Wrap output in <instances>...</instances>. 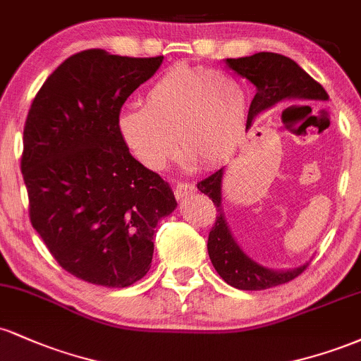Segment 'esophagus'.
Instances as JSON below:
<instances>
[{
	"mask_svg": "<svg viewBox=\"0 0 361 361\" xmlns=\"http://www.w3.org/2000/svg\"><path fill=\"white\" fill-rule=\"evenodd\" d=\"M195 190H197V186L193 183H176L175 185V197L178 200H183V198L188 197V195L195 193Z\"/></svg>",
	"mask_w": 361,
	"mask_h": 361,
	"instance_id": "34e87169",
	"label": "esophagus"
}]
</instances>
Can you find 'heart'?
Masks as SVG:
<instances>
[{"label": "heart", "mask_w": 361, "mask_h": 361, "mask_svg": "<svg viewBox=\"0 0 361 361\" xmlns=\"http://www.w3.org/2000/svg\"><path fill=\"white\" fill-rule=\"evenodd\" d=\"M247 102L239 81L222 71L175 66L146 90L142 109H127L118 132L128 151L149 169L175 154L202 168L229 159L246 127Z\"/></svg>", "instance_id": "1"}]
</instances>
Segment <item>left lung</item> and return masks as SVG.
<instances>
[{
    "label": "left lung",
    "mask_w": 361,
    "mask_h": 361,
    "mask_svg": "<svg viewBox=\"0 0 361 361\" xmlns=\"http://www.w3.org/2000/svg\"><path fill=\"white\" fill-rule=\"evenodd\" d=\"M226 64L256 86V94L247 111L246 127L251 126L252 120L261 111L273 109L283 102L329 100L326 90L316 80H312L295 61L281 54L258 52L247 57H239V59H226ZM222 176L224 168L205 180L198 181L197 185V188L212 198L214 205L217 207V217L209 234L207 250H209L214 268L222 276V280L239 290H264L287 283L299 276L309 267V263L285 271L270 270L251 259L235 243L224 217Z\"/></svg>",
    "instance_id": "obj_1"
}]
</instances>
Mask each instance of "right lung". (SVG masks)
<instances>
[{"label":"right lung","mask_w":361,"mask_h":361,"mask_svg":"<svg viewBox=\"0 0 361 361\" xmlns=\"http://www.w3.org/2000/svg\"><path fill=\"white\" fill-rule=\"evenodd\" d=\"M161 62L163 56L78 52L47 78L28 110L22 175L30 222L57 263L88 283L123 288L142 279L157 222L178 205L118 132L122 105Z\"/></svg>","instance_id":"right-lung-1"}]
</instances>
